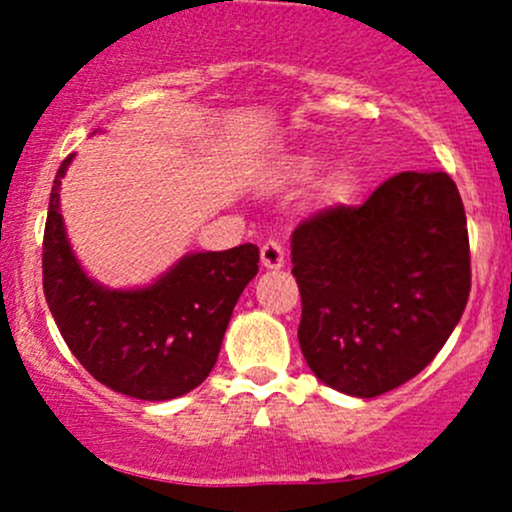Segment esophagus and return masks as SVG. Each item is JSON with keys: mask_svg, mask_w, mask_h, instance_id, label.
Wrapping results in <instances>:
<instances>
[{"mask_svg": "<svg viewBox=\"0 0 512 512\" xmlns=\"http://www.w3.org/2000/svg\"><path fill=\"white\" fill-rule=\"evenodd\" d=\"M260 257H262V265H265L267 270H280V267L285 265V247H282V242L277 240H267L265 245H262Z\"/></svg>", "mask_w": 512, "mask_h": 512, "instance_id": "esophagus-1", "label": "esophagus"}]
</instances>
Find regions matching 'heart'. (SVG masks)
Instances as JSON below:
<instances>
[{
    "label": "heart",
    "mask_w": 512,
    "mask_h": 512,
    "mask_svg": "<svg viewBox=\"0 0 512 512\" xmlns=\"http://www.w3.org/2000/svg\"><path fill=\"white\" fill-rule=\"evenodd\" d=\"M314 165V160H302V170H309Z\"/></svg>",
    "instance_id": "obj_1"
}]
</instances>
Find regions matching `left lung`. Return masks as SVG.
<instances>
[{"instance_id": "8db88e82", "label": "left lung", "mask_w": 512, "mask_h": 512, "mask_svg": "<svg viewBox=\"0 0 512 512\" xmlns=\"http://www.w3.org/2000/svg\"><path fill=\"white\" fill-rule=\"evenodd\" d=\"M302 294L299 347L319 381L386 394L441 352L471 292L463 200L451 175L384 180L361 205H334L292 232Z\"/></svg>"}]
</instances>
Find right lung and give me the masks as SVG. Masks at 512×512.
<instances>
[{
	"label": "right lung",
	"instance_id": "1",
	"mask_svg": "<svg viewBox=\"0 0 512 512\" xmlns=\"http://www.w3.org/2000/svg\"><path fill=\"white\" fill-rule=\"evenodd\" d=\"M56 170L44 227V297L61 337L86 371L118 394L168 401L203 384L218 361L227 322L257 275L252 242L223 252H193L153 285L108 289L81 270L59 213Z\"/></svg>",
	"mask_w": 512,
	"mask_h": 512
}]
</instances>
